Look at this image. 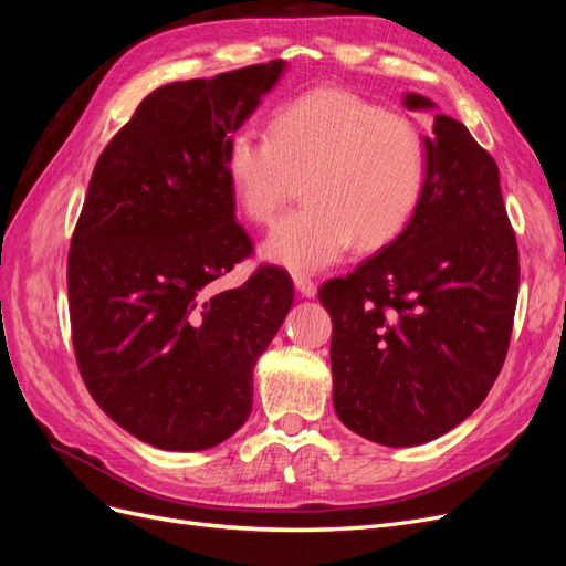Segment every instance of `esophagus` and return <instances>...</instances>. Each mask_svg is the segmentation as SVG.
Instances as JSON below:
<instances>
[{
	"label": "esophagus",
	"mask_w": 566,
	"mask_h": 566,
	"mask_svg": "<svg viewBox=\"0 0 566 566\" xmlns=\"http://www.w3.org/2000/svg\"><path fill=\"white\" fill-rule=\"evenodd\" d=\"M293 281H295V287L300 290L302 297H314L316 295V283L310 276H304V273H295Z\"/></svg>",
	"instance_id": "1"
}]
</instances>
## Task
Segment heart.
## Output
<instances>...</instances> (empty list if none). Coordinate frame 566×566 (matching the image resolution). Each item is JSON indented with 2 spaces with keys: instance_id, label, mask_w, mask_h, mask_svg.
<instances>
[{
  "instance_id": "b5f03b06",
  "label": "heart",
  "mask_w": 566,
  "mask_h": 566,
  "mask_svg": "<svg viewBox=\"0 0 566 566\" xmlns=\"http://www.w3.org/2000/svg\"><path fill=\"white\" fill-rule=\"evenodd\" d=\"M224 175L243 214L271 224L302 181L304 205L262 245L269 262L314 273L354 245L382 250L413 221L427 179L416 119L347 90L306 92L273 111L266 139L231 134Z\"/></svg>"
}]
</instances>
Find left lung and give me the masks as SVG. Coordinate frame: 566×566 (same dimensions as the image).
<instances>
[{
  "instance_id": "left-lung-1",
  "label": "left lung",
  "mask_w": 566,
  "mask_h": 566,
  "mask_svg": "<svg viewBox=\"0 0 566 566\" xmlns=\"http://www.w3.org/2000/svg\"><path fill=\"white\" fill-rule=\"evenodd\" d=\"M403 104L432 108L420 94ZM424 144V191L408 229L318 290L333 318L337 416L385 447L447 434L486 399L520 293L499 165L449 115H434Z\"/></svg>"
}]
</instances>
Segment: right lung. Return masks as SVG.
Instances as JSON below:
<instances>
[{
	"mask_svg": "<svg viewBox=\"0 0 566 566\" xmlns=\"http://www.w3.org/2000/svg\"><path fill=\"white\" fill-rule=\"evenodd\" d=\"M283 61L150 92L101 153L67 252L77 368L123 430L165 451L217 447L252 410V368L293 306L235 221L224 148Z\"/></svg>",
	"mask_w": 566,
	"mask_h": 566,
	"instance_id": "1",
	"label": "right lung"
}]
</instances>
